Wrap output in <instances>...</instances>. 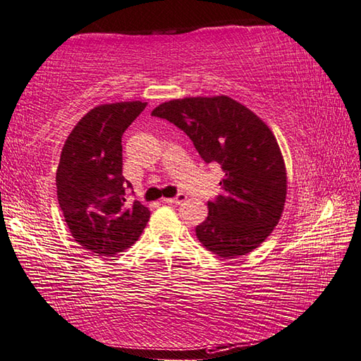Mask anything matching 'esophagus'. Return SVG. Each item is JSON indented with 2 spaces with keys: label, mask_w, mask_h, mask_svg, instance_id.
Here are the masks:
<instances>
[{
  "label": "esophagus",
  "mask_w": 361,
  "mask_h": 361,
  "mask_svg": "<svg viewBox=\"0 0 361 361\" xmlns=\"http://www.w3.org/2000/svg\"><path fill=\"white\" fill-rule=\"evenodd\" d=\"M183 202H186L185 194H178L176 197H173V199H164V203H169V204H181Z\"/></svg>",
  "instance_id": "1"
}]
</instances>
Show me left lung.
<instances>
[{"instance_id":"1","label":"left lung","mask_w":361,"mask_h":361,"mask_svg":"<svg viewBox=\"0 0 361 361\" xmlns=\"http://www.w3.org/2000/svg\"><path fill=\"white\" fill-rule=\"evenodd\" d=\"M152 116L185 131L202 159L217 162L225 173L222 194L208 202V217L195 227L199 241L224 259L257 249L286 200L285 162L269 126L227 95L172 100Z\"/></svg>"}]
</instances>
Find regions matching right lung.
<instances>
[{
  "label": "right lung",
  "mask_w": 361,
  "mask_h": 361,
  "mask_svg": "<svg viewBox=\"0 0 361 361\" xmlns=\"http://www.w3.org/2000/svg\"><path fill=\"white\" fill-rule=\"evenodd\" d=\"M145 106H97L63 144L56 172L58 202L75 241L95 255L112 257L128 249L150 219L142 203H128L133 186L122 175V136Z\"/></svg>",
  "instance_id": "right-lung-1"
}]
</instances>
